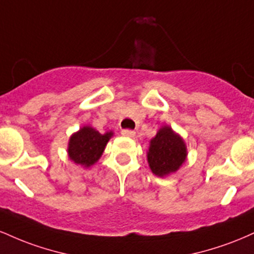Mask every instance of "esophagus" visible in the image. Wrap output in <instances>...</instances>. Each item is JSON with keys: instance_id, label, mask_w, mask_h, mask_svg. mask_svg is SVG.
<instances>
[{"instance_id": "34e87169", "label": "esophagus", "mask_w": 254, "mask_h": 254, "mask_svg": "<svg viewBox=\"0 0 254 254\" xmlns=\"http://www.w3.org/2000/svg\"><path fill=\"white\" fill-rule=\"evenodd\" d=\"M122 135L127 136V137H135L136 132L133 130H130V129H123L122 130Z\"/></svg>"}]
</instances>
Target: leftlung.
Here are the masks:
<instances>
[{
  "instance_id": "8db88e82",
  "label": "left lung",
  "mask_w": 254,
  "mask_h": 254,
  "mask_svg": "<svg viewBox=\"0 0 254 254\" xmlns=\"http://www.w3.org/2000/svg\"><path fill=\"white\" fill-rule=\"evenodd\" d=\"M186 159V147L182 137L170 127L159 130L150 141L148 162L155 176L164 177L176 172Z\"/></svg>"
}]
</instances>
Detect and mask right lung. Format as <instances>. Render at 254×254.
<instances>
[{
    "mask_svg": "<svg viewBox=\"0 0 254 254\" xmlns=\"http://www.w3.org/2000/svg\"><path fill=\"white\" fill-rule=\"evenodd\" d=\"M112 135V132L101 135L93 127H83L70 137L68 148L69 157L75 164L89 167L98 161Z\"/></svg>",
    "mask_w": 254,
    "mask_h": 254,
    "instance_id": "right-lung-1",
    "label": "right lung"
}]
</instances>
